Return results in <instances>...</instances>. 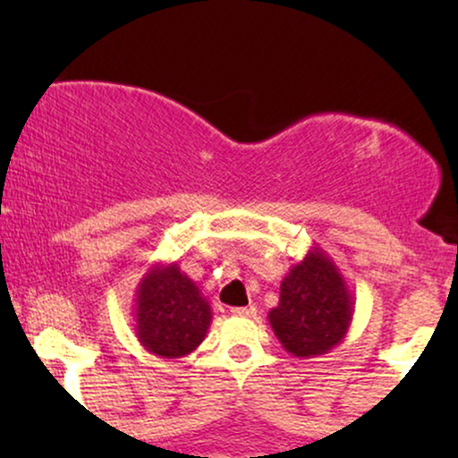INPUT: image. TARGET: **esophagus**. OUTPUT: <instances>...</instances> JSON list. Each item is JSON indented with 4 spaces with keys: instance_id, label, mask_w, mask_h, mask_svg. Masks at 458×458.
<instances>
[{
    "instance_id": "obj_1",
    "label": "esophagus",
    "mask_w": 458,
    "mask_h": 458,
    "mask_svg": "<svg viewBox=\"0 0 458 458\" xmlns=\"http://www.w3.org/2000/svg\"><path fill=\"white\" fill-rule=\"evenodd\" d=\"M231 312H233L235 317H248V318H252V317H256V306H235V309H231Z\"/></svg>"
}]
</instances>
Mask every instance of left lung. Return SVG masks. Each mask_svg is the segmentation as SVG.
I'll return each instance as SVG.
<instances>
[{"label":"left lung","instance_id":"1","mask_svg":"<svg viewBox=\"0 0 458 458\" xmlns=\"http://www.w3.org/2000/svg\"><path fill=\"white\" fill-rule=\"evenodd\" d=\"M354 317V296L335 262L321 248H310L281 281L279 304L268 323L296 359L327 354L346 337Z\"/></svg>","mask_w":458,"mask_h":458}]
</instances>
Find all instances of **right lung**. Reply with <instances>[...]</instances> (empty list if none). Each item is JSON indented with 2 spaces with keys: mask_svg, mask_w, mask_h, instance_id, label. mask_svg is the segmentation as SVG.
Instances as JSON below:
<instances>
[{
  "mask_svg": "<svg viewBox=\"0 0 458 458\" xmlns=\"http://www.w3.org/2000/svg\"><path fill=\"white\" fill-rule=\"evenodd\" d=\"M133 318L137 340L148 352L181 359L204 342L212 310L177 262H154L137 284Z\"/></svg>",
  "mask_w": 458,
  "mask_h": 458,
  "instance_id": "1",
  "label": "right lung"
}]
</instances>
